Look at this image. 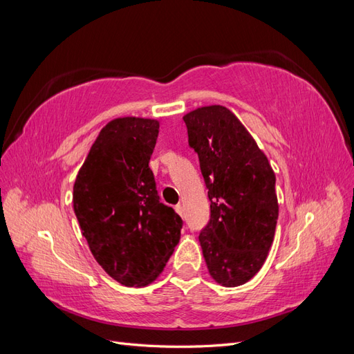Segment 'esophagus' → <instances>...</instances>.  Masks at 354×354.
Instances as JSON below:
<instances>
[{
  "instance_id": "1",
  "label": "esophagus",
  "mask_w": 354,
  "mask_h": 354,
  "mask_svg": "<svg viewBox=\"0 0 354 354\" xmlns=\"http://www.w3.org/2000/svg\"><path fill=\"white\" fill-rule=\"evenodd\" d=\"M174 209H176V212L178 214V216H181V217H183V207H181V205H180V203H177V205L174 207Z\"/></svg>"
}]
</instances>
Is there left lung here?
Returning <instances> with one entry per match:
<instances>
[{"label":"left lung","instance_id":"obj_1","mask_svg":"<svg viewBox=\"0 0 354 354\" xmlns=\"http://www.w3.org/2000/svg\"><path fill=\"white\" fill-rule=\"evenodd\" d=\"M183 121L211 202L209 221L199 233L203 259L217 283L243 285L259 273L273 243L279 216L274 173L224 106L192 111Z\"/></svg>","mask_w":354,"mask_h":354}]
</instances>
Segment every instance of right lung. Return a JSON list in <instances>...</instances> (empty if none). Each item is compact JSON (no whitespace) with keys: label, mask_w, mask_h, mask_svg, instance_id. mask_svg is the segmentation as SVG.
Masks as SVG:
<instances>
[{"label":"right lung","mask_w":354,"mask_h":354,"mask_svg":"<svg viewBox=\"0 0 354 354\" xmlns=\"http://www.w3.org/2000/svg\"><path fill=\"white\" fill-rule=\"evenodd\" d=\"M159 122L125 116L106 124L73 185V211L103 270L145 286L164 270L183 220L159 201L149 160Z\"/></svg>","instance_id":"obj_1"}]
</instances>
